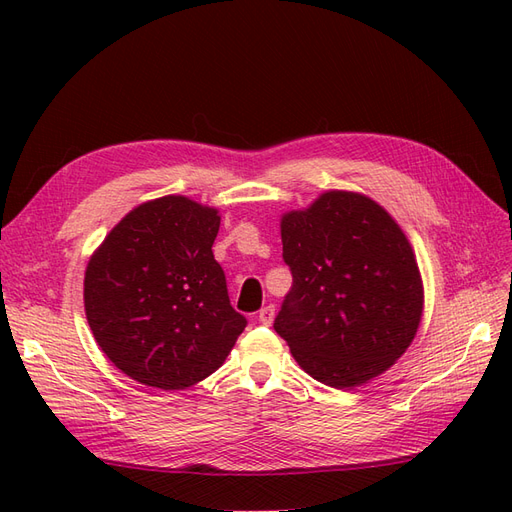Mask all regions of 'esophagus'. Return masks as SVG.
I'll use <instances>...</instances> for the list:
<instances>
[{"label":"esophagus","mask_w":512,"mask_h":512,"mask_svg":"<svg viewBox=\"0 0 512 512\" xmlns=\"http://www.w3.org/2000/svg\"><path fill=\"white\" fill-rule=\"evenodd\" d=\"M273 318H275V307L273 305H265L258 312V320L262 322V324H271L273 322Z\"/></svg>","instance_id":"esophagus-1"}]
</instances>
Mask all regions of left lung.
Returning <instances> with one entry per match:
<instances>
[{"instance_id": "obj_1", "label": "left lung", "mask_w": 512, "mask_h": 512, "mask_svg": "<svg viewBox=\"0 0 512 512\" xmlns=\"http://www.w3.org/2000/svg\"><path fill=\"white\" fill-rule=\"evenodd\" d=\"M292 290L275 318L294 361L333 389L382 376L423 318L425 290L406 232L374 198L327 190L280 220Z\"/></svg>"}]
</instances>
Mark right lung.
<instances>
[{"label":"right lung","instance_id":"add662e5","mask_svg":"<svg viewBox=\"0 0 512 512\" xmlns=\"http://www.w3.org/2000/svg\"><path fill=\"white\" fill-rule=\"evenodd\" d=\"M220 220L215 207L168 194L123 215L91 254L85 316L128 378L183 391L222 367L243 333L211 252Z\"/></svg>","mask_w":512,"mask_h":512}]
</instances>
